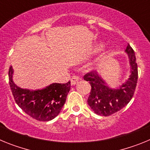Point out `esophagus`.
<instances>
[{"mask_svg": "<svg viewBox=\"0 0 150 150\" xmlns=\"http://www.w3.org/2000/svg\"><path fill=\"white\" fill-rule=\"evenodd\" d=\"M79 78L78 77V76H74L71 79V85H73V86H74V85H76V83H78V81H79Z\"/></svg>", "mask_w": 150, "mask_h": 150, "instance_id": "obj_1", "label": "esophagus"}]
</instances>
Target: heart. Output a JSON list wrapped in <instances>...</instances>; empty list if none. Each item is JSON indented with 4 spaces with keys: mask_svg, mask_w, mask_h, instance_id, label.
Listing matches in <instances>:
<instances>
[{
    "mask_svg": "<svg viewBox=\"0 0 150 150\" xmlns=\"http://www.w3.org/2000/svg\"><path fill=\"white\" fill-rule=\"evenodd\" d=\"M104 48V45L103 44H99L96 46V49H95V51L96 52H99L102 50V49Z\"/></svg>",
    "mask_w": 150,
    "mask_h": 150,
    "instance_id": "heart-1",
    "label": "heart"
}]
</instances>
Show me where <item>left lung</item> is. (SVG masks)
<instances>
[{"label": "left lung", "mask_w": 150, "mask_h": 150, "mask_svg": "<svg viewBox=\"0 0 150 150\" xmlns=\"http://www.w3.org/2000/svg\"><path fill=\"white\" fill-rule=\"evenodd\" d=\"M125 52L129 59L131 74L129 78L119 88H110L95 71H90L83 76V79L91 85V92L87 101L96 114L110 116L122 109L132 100L138 78L137 64L134 52L129 44L127 46Z\"/></svg>", "instance_id": "left-lung-1"}]
</instances>
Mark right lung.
<instances>
[{"mask_svg": "<svg viewBox=\"0 0 150 150\" xmlns=\"http://www.w3.org/2000/svg\"><path fill=\"white\" fill-rule=\"evenodd\" d=\"M13 69H9V82L15 101L24 112L38 121L53 120L59 114L71 89V82L52 83L43 89H24L13 80Z\"/></svg>", "mask_w": 150, "mask_h": 150, "instance_id": "add662e5", "label": "right lung"}]
</instances>
